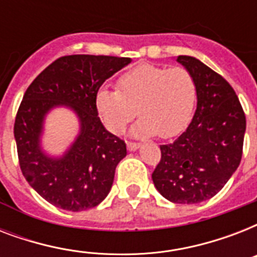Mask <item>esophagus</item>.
Returning a JSON list of instances; mask_svg holds the SVG:
<instances>
[{"mask_svg": "<svg viewBox=\"0 0 257 257\" xmlns=\"http://www.w3.org/2000/svg\"><path fill=\"white\" fill-rule=\"evenodd\" d=\"M126 148H128L129 152H135L137 149L140 148V144H136V143H126Z\"/></svg>", "mask_w": 257, "mask_h": 257, "instance_id": "1", "label": "esophagus"}]
</instances>
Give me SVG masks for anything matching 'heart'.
I'll list each match as a JSON object with an SVG mask.
<instances>
[{
	"label": "heart",
	"instance_id": "heart-1",
	"mask_svg": "<svg viewBox=\"0 0 257 257\" xmlns=\"http://www.w3.org/2000/svg\"><path fill=\"white\" fill-rule=\"evenodd\" d=\"M94 104L105 126L121 135L137 114L136 137L171 139L187 128L196 104V82L184 68L141 64L117 80V89L100 88Z\"/></svg>",
	"mask_w": 257,
	"mask_h": 257
}]
</instances>
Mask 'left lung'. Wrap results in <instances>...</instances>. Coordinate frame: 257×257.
<instances>
[{"mask_svg":"<svg viewBox=\"0 0 257 257\" xmlns=\"http://www.w3.org/2000/svg\"><path fill=\"white\" fill-rule=\"evenodd\" d=\"M176 61L196 82V112L187 131L160 145L161 160L152 173L163 197L176 204L211 199L235 173L243 155L245 116L232 86L191 56Z\"/></svg>","mask_w":257,"mask_h":257,"instance_id":"1","label":"left lung"}]
</instances>
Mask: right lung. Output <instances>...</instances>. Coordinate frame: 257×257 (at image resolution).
Here are the masks:
<instances>
[{
  "instance_id": "right-lung-1",
  "label": "right lung",
  "mask_w": 257,
  "mask_h": 257,
  "mask_svg": "<svg viewBox=\"0 0 257 257\" xmlns=\"http://www.w3.org/2000/svg\"><path fill=\"white\" fill-rule=\"evenodd\" d=\"M131 62L128 57L65 56L42 70L26 89L14 122L20 167L30 187L54 207L85 211L108 196L117 164L126 156V145L105 129L94 97L105 80ZM57 107L75 113L79 132L65 153L50 155L42 137L46 117Z\"/></svg>"
}]
</instances>
